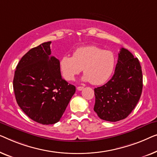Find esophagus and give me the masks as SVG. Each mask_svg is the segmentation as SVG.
Segmentation results:
<instances>
[{"label": "esophagus", "mask_w": 157, "mask_h": 157, "mask_svg": "<svg viewBox=\"0 0 157 157\" xmlns=\"http://www.w3.org/2000/svg\"><path fill=\"white\" fill-rule=\"evenodd\" d=\"M77 89H78V90H79V91H81V90H82L84 89V87H82V86H79V87H77Z\"/></svg>", "instance_id": "34e87169"}]
</instances>
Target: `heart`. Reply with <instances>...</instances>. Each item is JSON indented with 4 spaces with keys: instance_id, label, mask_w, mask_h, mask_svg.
Wrapping results in <instances>:
<instances>
[{
    "instance_id": "1",
    "label": "heart",
    "mask_w": 157,
    "mask_h": 157,
    "mask_svg": "<svg viewBox=\"0 0 157 157\" xmlns=\"http://www.w3.org/2000/svg\"><path fill=\"white\" fill-rule=\"evenodd\" d=\"M115 63L113 52L90 45L78 48L73 52V56L62 57L59 67L63 76L67 80H73L83 69L85 75L82 80L98 85L109 79L114 70Z\"/></svg>"
}]
</instances>
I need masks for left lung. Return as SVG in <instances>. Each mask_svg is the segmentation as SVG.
<instances>
[{
    "label": "left lung",
    "mask_w": 157,
    "mask_h": 157,
    "mask_svg": "<svg viewBox=\"0 0 157 157\" xmlns=\"http://www.w3.org/2000/svg\"><path fill=\"white\" fill-rule=\"evenodd\" d=\"M143 77L140 61L122 48L114 75L105 85L94 88V110L101 120L117 122L125 119L140 100Z\"/></svg>",
    "instance_id": "obj_1"
}]
</instances>
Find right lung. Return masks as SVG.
<instances>
[{
	"label": "right lung",
	"mask_w": 157,
	"mask_h": 157,
	"mask_svg": "<svg viewBox=\"0 0 157 157\" xmlns=\"http://www.w3.org/2000/svg\"><path fill=\"white\" fill-rule=\"evenodd\" d=\"M50 44L42 43L23 56L13 78L17 105L42 124L59 122L75 92V87L62 78L59 60L50 56Z\"/></svg>",
	"instance_id": "obj_1"
}]
</instances>
